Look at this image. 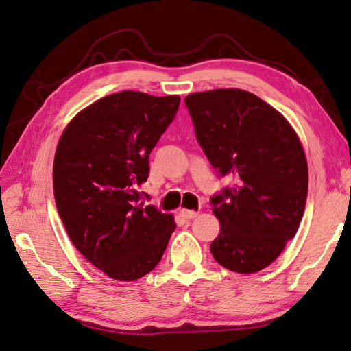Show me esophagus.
Returning a JSON list of instances; mask_svg holds the SVG:
<instances>
[{
    "label": "esophagus",
    "instance_id": "1",
    "mask_svg": "<svg viewBox=\"0 0 351 351\" xmlns=\"http://www.w3.org/2000/svg\"><path fill=\"white\" fill-rule=\"evenodd\" d=\"M180 215L184 218V219H193V218H197L199 213L198 212H195V210H187V209H181L180 210Z\"/></svg>",
    "mask_w": 351,
    "mask_h": 351
}]
</instances>
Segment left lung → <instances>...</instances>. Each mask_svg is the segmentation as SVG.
I'll return each instance as SVG.
<instances>
[{
    "instance_id": "left-lung-1",
    "label": "left lung",
    "mask_w": 351,
    "mask_h": 351,
    "mask_svg": "<svg viewBox=\"0 0 351 351\" xmlns=\"http://www.w3.org/2000/svg\"><path fill=\"white\" fill-rule=\"evenodd\" d=\"M184 102L212 167L235 180L210 199L221 226L213 258L240 274L261 271L304 217L308 164L300 141L280 112L249 91L193 93Z\"/></svg>"
}]
</instances>
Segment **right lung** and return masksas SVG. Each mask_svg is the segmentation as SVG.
<instances>
[{
    "instance_id": "1",
    "label": "right lung",
    "mask_w": 351,
    "mask_h": 351,
    "mask_svg": "<svg viewBox=\"0 0 351 351\" xmlns=\"http://www.w3.org/2000/svg\"><path fill=\"white\" fill-rule=\"evenodd\" d=\"M180 100L110 94L82 110L58 141L52 171L58 215L77 251L114 280L148 274L176 228L170 213L141 203L139 187Z\"/></svg>"
}]
</instances>
